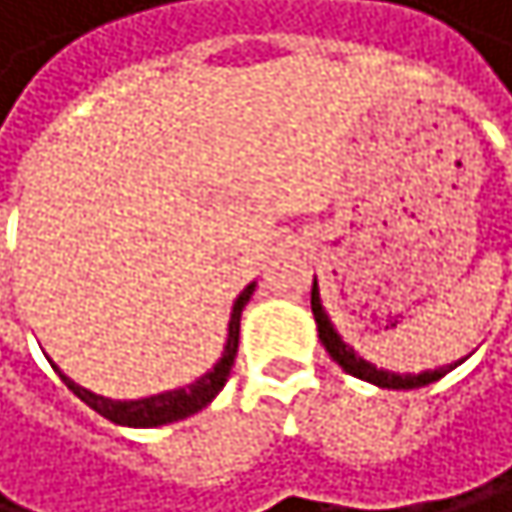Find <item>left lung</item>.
<instances>
[{"label":"left lung","mask_w":512,"mask_h":512,"mask_svg":"<svg viewBox=\"0 0 512 512\" xmlns=\"http://www.w3.org/2000/svg\"><path fill=\"white\" fill-rule=\"evenodd\" d=\"M310 307H313V316H316L319 341H322V347L328 350V356H331L334 362H338V365L347 371V375L362 378V381H368V384H378V387H387V390H415V387H427V384L445 378L451 368L461 365V362H455V365H442V368H433V371H421V375H393V371H384V368H378V365L365 362L362 356L353 353V347H347V344L341 341V334L334 331L328 313L322 310L316 279H313V291H310Z\"/></svg>","instance_id":"left-lung-1"}]
</instances>
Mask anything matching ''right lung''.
Returning <instances> with one entry per match:
<instances>
[{"mask_svg": "<svg viewBox=\"0 0 512 512\" xmlns=\"http://www.w3.org/2000/svg\"><path fill=\"white\" fill-rule=\"evenodd\" d=\"M254 291V282L245 285V291L236 298L233 304V316H230V334H227V347H224V356L218 359L208 375H202L196 384L184 387V390H168V393H159V396H147V399H131V402H116V399H104L97 396L79 384H73L67 375H61V381L88 405L94 408L97 415H104L107 421L113 424H122V427H162V424H171V421H184L190 415H196L199 408H205L214 396H218L227 384V375L233 368V359H236V347H239V319H242V310L251 298Z\"/></svg>", "mask_w": 512, "mask_h": 512, "instance_id": "right-lung-1", "label": "right lung"}]
</instances>
